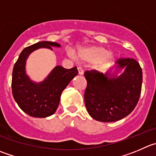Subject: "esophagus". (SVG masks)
Here are the masks:
<instances>
[{
  "label": "esophagus",
  "instance_id": "1",
  "mask_svg": "<svg viewBox=\"0 0 156 156\" xmlns=\"http://www.w3.org/2000/svg\"><path fill=\"white\" fill-rule=\"evenodd\" d=\"M77 69H78V73H79L80 75H83V69L80 66H78V67H77Z\"/></svg>",
  "mask_w": 156,
  "mask_h": 156
}]
</instances>
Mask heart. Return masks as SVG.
<instances>
[{"mask_svg":"<svg viewBox=\"0 0 156 156\" xmlns=\"http://www.w3.org/2000/svg\"><path fill=\"white\" fill-rule=\"evenodd\" d=\"M78 57L80 60L87 63H96L98 69L103 70L109 67L115 58V53L108 51L106 48L100 46H91L79 49ZM71 57H74L72 52H69Z\"/></svg>","mask_w":156,"mask_h":156,"instance_id":"b5f03b06","label":"heart"}]
</instances>
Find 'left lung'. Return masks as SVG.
Listing matches in <instances>:
<instances>
[{
	"label": "left lung",
	"mask_w": 156,
	"mask_h": 156,
	"mask_svg": "<svg viewBox=\"0 0 156 156\" xmlns=\"http://www.w3.org/2000/svg\"><path fill=\"white\" fill-rule=\"evenodd\" d=\"M119 76L96 69L87 70L84 76L87 86L84 93L86 108L90 116L99 122H110L122 119L133 112L141 94L142 72L135 59L122 58L116 61Z\"/></svg>",
	"instance_id": "left-lung-1"
}]
</instances>
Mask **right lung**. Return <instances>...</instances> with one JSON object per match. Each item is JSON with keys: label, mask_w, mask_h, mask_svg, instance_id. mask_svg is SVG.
Instances as JSON below:
<instances>
[{"label": "right lung", "mask_w": 156, "mask_h": 156, "mask_svg": "<svg viewBox=\"0 0 156 156\" xmlns=\"http://www.w3.org/2000/svg\"><path fill=\"white\" fill-rule=\"evenodd\" d=\"M52 47H60V45L55 42L41 41L26 47L13 69V96L19 107L30 116L45 118L53 115L58 107L62 92L78 74L76 66L68 69L57 66L42 82L34 83L30 79L25 70L28 56L42 47L53 50Z\"/></svg>", "instance_id": "right-lung-1"}]
</instances>
